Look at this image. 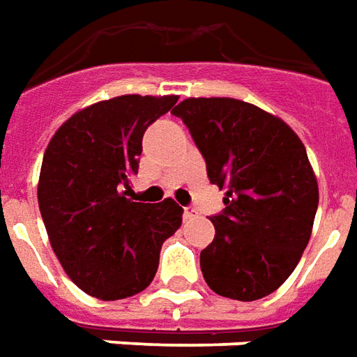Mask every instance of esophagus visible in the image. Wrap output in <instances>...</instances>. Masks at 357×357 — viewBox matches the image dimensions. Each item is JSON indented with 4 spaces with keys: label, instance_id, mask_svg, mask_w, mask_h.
Segmentation results:
<instances>
[{
    "label": "esophagus",
    "instance_id": "esophagus-1",
    "mask_svg": "<svg viewBox=\"0 0 357 357\" xmlns=\"http://www.w3.org/2000/svg\"><path fill=\"white\" fill-rule=\"evenodd\" d=\"M194 215H196V208H192V206H186V208H184V220H192Z\"/></svg>",
    "mask_w": 357,
    "mask_h": 357
}]
</instances>
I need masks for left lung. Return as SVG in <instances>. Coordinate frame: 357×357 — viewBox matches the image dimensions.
<instances>
[{
  "label": "left lung",
  "mask_w": 357,
  "mask_h": 357,
  "mask_svg": "<svg viewBox=\"0 0 357 357\" xmlns=\"http://www.w3.org/2000/svg\"><path fill=\"white\" fill-rule=\"evenodd\" d=\"M206 159L208 178L225 190L210 220L215 237L200 252L206 284L223 297L270 296L305 250L319 186L305 146L284 120L237 99H186L171 110Z\"/></svg>",
  "instance_id": "1"
}]
</instances>
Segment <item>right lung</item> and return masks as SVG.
Here are the masks:
<instances>
[{"label": "right lung", "mask_w": 357, "mask_h": 357, "mask_svg": "<svg viewBox=\"0 0 357 357\" xmlns=\"http://www.w3.org/2000/svg\"><path fill=\"white\" fill-rule=\"evenodd\" d=\"M176 100H100L63 122L44 151L38 208L52 249L71 282L97 299L144 291L159 266L161 245L183 223V208L171 198H128L147 126Z\"/></svg>", "instance_id": "add662e5"}]
</instances>
